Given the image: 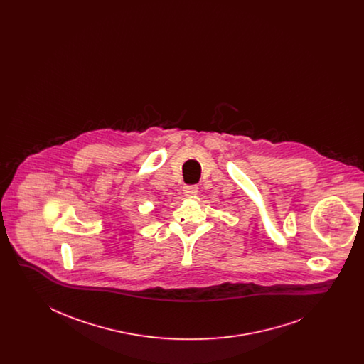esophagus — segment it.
<instances>
[{
	"label": "esophagus",
	"mask_w": 364,
	"mask_h": 364,
	"mask_svg": "<svg viewBox=\"0 0 364 364\" xmlns=\"http://www.w3.org/2000/svg\"><path fill=\"white\" fill-rule=\"evenodd\" d=\"M183 193H184V196H187V198H192V196H195V195L198 193V187H196V186H187V187H184Z\"/></svg>",
	"instance_id": "34e87169"
}]
</instances>
